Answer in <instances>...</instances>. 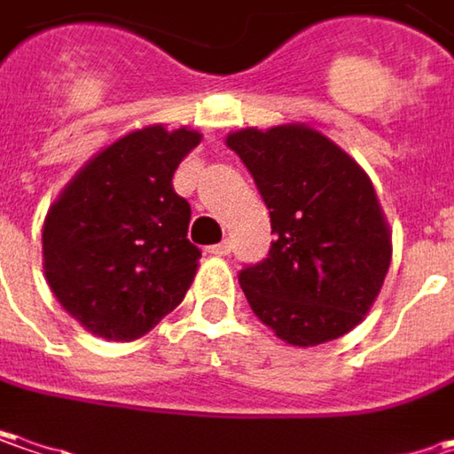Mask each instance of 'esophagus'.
I'll return each instance as SVG.
<instances>
[{"mask_svg": "<svg viewBox=\"0 0 454 454\" xmlns=\"http://www.w3.org/2000/svg\"><path fill=\"white\" fill-rule=\"evenodd\" d=\"M207 254H213V256H228L231 254V241L223 239L221 244H213V247H207Z\"/></svg>", "mask_w": 454, "mask_h": 454, "instance_id": "obj_1", "label": "esophagus"}]
</instances>
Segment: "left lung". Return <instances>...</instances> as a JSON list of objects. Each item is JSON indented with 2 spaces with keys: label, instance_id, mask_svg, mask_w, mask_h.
Returning <instances> with one entry per match:
<instances>
[{
  "label": "left lung",
  "instance_id": "8db88e82",
  "mask_svg": "<svg viewBox=\"0 0 454 454\" xmlns=\"http://www.w3.org/2000/svg\"><path fill=\"white\" fill-rule=\"evenodd\" d=\"M270 207L275 241L239 272L262 324L282 341L316 347L352 332L390 267V233L367 174L306 125L228 136Z\"/></svg>",
  "mask_w": 454,
  "mask_h": 454
}]
</instances>
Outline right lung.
Instances as JSON below:
<instances>
[{
  "mask_svg": "<svg viewBox=\"0 0 454 454\" xmlns=\"http://www.w3.org/2000/svg\"><path fill=\"white\" fill-rule=\"evenodd\" d=\"M198 144L187 128L136 130L97 153L48 210L45 280L97 336L133 341L182 303L202 252L172 176Z\"/></svg>",
  "mask_w": 454,
  "mask_h": 454,
  "instance_id": "right-lung-1",
  "label": "right lung"
}]
</instances>
